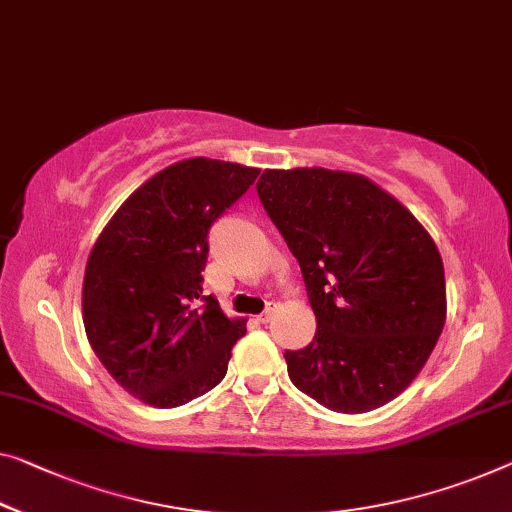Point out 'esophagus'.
<instances>
[{
    "mask_svg": "<svg viewBox=\"0 0 512 512\" xmlns=\"http://www.w3.org/2000/svg\"><path fill=\"white\" fill-rule=\"evenodd\" d=\"M272 313H274V309H272V306H267V309L261 313V316H258L256 320L258 322H261V325H265V322H270V318H272Z\"/></svg>",
    "mask_w": 512,
    "mask_h": 512,
    "instance_id": "1",
    "label": "esophagus"
}]
</instances>
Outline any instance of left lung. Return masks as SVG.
<instances>
[{
  "label": "left lung",
  "instance_id": "1",
  "mask_svg": "<svg viewBox=\"0 0 512 512\" xmlns=\"http://www.w3.org/2000/svg\"><path fill=\"white\" fill-rule=\"evenodd\" d=\"M258 199L300 263L316 336L286 350L297 389L361 414L410 387L446 320L442 256L391 194L357 174L267 169Z\"/></svg>",
  "mask_w": 512,
  "mask_h": 512
}]
</instances>
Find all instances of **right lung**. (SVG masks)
<instances>
[{"instance_id":"1","label":"right lung","mask_w":512,"mask_h":512,"mask_svg":"<svg viewBox=\"0 0 512 512\" xmlns=\"http://www.w3.org/2000/svg\"><path fill=\"white\" fill-rule=\"evenodd\" d=\"M258 169L192 157L162 169L116 210L84 272V329L102 366L153 407H178L224 380L247 332L203 295L210 226Z\"/></svg>"}]
</instances>
